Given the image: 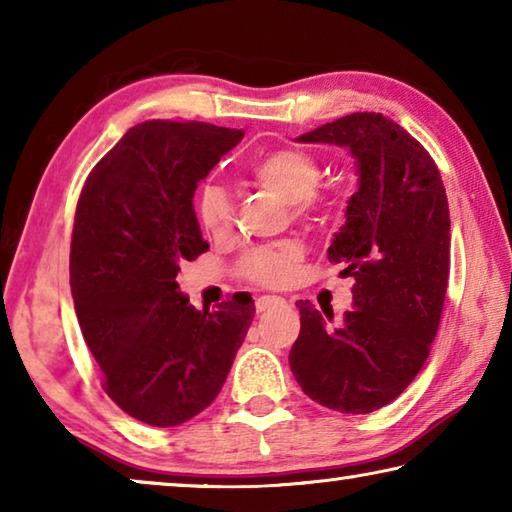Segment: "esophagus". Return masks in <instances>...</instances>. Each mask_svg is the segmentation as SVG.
<instances>
[{
  "mask_svg": "<svg viewBox=\"0 0 512 512\" xmlns=\"http://www.w3.org/2000/svg\"><path fill=\"white\" fill-rule=\"evenodd\" d=\"M277 305H282V300L273 298V296H262V298H257V302H255L259 314H262V311H268L271 307H277Z\"/></svg>",
  "mask_w": 512,
  "mask_h": 512,
  "instance_id": "esophagus-1",
  "label": "esophagus"
}]
</instances>
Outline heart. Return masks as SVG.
Instances as JSON below:
<instances>
[{
    "instance_id": "heart-1",
    "label": "heart",
    "mask_w": 512,
    "mask_h": 512,
    "mask_svg": "<svg viewBox=\"0 0 512 512\" xmlns=\"http://www.w3.org/2000/svg\"><path fill=\"white\" fill-rule=\"evenodd\" d=\"M253 183L268 192L277 194L284 201L293 203L298 216H316L327 207L325 194L318 189L320 162L314 155L284 146V149L268 151L250 164ZM230 194L219 185H205L198 196V221L212 237L228 235L232 228ZM302 255L298 241H282L277 246H262L250 250L239 264L241 275L259 287H282L289 282L293 266Z\"/></svg>"
}]
</instances>
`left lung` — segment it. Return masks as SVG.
Here are the masks:
<instances>
[{
    "label": "left lung",
    "instance_id": "obj_1",
    "mask_svg": "<svg viewBox=\"0 0 512 512\" xmlns=\"http://www.w3.org/2000/svg\"><path fill=\"white\" fill-rule=\"evenodd\" d=\"M298 142L350 149L359 189L327 248L329 262L354 277V307L332 329L309 300L296 302L289 366L314 402L372 413L404 393L436 339L449 277L443 178L427 149L379 112H352Z\"/></svg>",
    "mask_w": 512,
    "mask_h": 512
}]
</instances>
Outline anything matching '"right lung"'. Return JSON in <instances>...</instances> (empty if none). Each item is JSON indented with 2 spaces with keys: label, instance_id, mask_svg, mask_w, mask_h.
<instances>
[{
  "label": "right lung",
  "instance_id": "right-lung-1",
  "mask_svg": "<svg viewBox=\"0 0 512 512\" xmlns=\"http://www.w3.org/2000/svg\"><path fill=\"white\" fill-rule=\"evenodd\" d=\"M244 131L144 121L97 162L76 205L69 284L103 391L151 427L214 402L255 316L250 296L189 305L180 262L205 253L194 192Z\"/></svg>",
  "mask_w": 512,
  "mask_h": 512
}]
</instances>
